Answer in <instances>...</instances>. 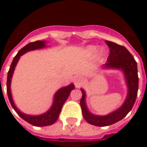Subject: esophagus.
I'll return each instance as SVG.
<instances>
[{
	"mask_svg": "<svg viewBox=\"0 0 147 147\" xmlns=\"http://www.w3.org/2000/svg\"><path fill=\"white\" fill-rule=\"evenodd\" d=\"M83 83V78L81 76H76L75 77V80H74V83L76 87H80V85Z\"/></svg>",
	"mask_w": 147,
	"mask_h": 147,
	"instance_id": "esophagus-1",
	"label": "esophagus"
}]
</instances>
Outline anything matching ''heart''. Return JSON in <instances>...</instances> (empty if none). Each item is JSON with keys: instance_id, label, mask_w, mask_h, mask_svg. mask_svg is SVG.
<instances>
[{"instance_id": "heart-1", "label": "heart", "mask_w": 147, "mask_h": 147, "mask_svg": "<svg viewBox=\"0 0 147 147\" xmlns=\"http://www.w3.org/2000/svg\"><path fill=\"white\" fill-rule=\"evenodd\" d=\"M97 49H98V47L96 45H87L85 49H84V54L87 57H90L94 56V54L97 52ZM105 54V51L104 49H100L98 51V53H97V57L98 59H102Z\"/></svg>"}]
</instances>
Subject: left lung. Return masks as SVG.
<instances>
[{"label": "left lung", "instance_id": "1", "mask_svg": "<svg viewBox=\"0 0 147 147\" xmlns=\"http://www.w3.org/2000/svg\"><path fill=\"white\" fill-rule=\"evenodd\" d=\"M105 42L110 49V53L103 67L122 71L124 74L128 91L125 101L120 108L108 115L98 116L91 113L88 110L86 104V93L84 90L81 89L83 96L80 100V105L83 117L89 123L98 127H105L113 124L126 117L136 102L139 88L137 63L132 55L124 46L109 41H105Z\"/></svg>", "mask_w": 147, "mask_h": 147}]
</instances>
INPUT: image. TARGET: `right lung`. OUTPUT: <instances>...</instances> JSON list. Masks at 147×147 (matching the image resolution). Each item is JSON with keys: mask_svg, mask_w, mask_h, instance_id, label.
Returning <instances> with one entry per match:
<instances>
[{"mask_svg": "<svg viewBox=\"0 0 147 147\" xmlns=\"http://www.w3.org/2000/svg\"><path fill=\"white\" fill-rule=\"evenodd\" d=\"M45 41H36V42H30L27 45H25L24 48H22L18 52V53L16 55V57L13 59V61L11 62V66L9 68V71L8 72V78H7V94H8V99L9 102L11 103L12 108L14 109V110L17 113V114L20 117L26 120L30 124H32L34 126L38 127H43L51 125L53 123H55L57 120L60 113H61L62 106L64 105V103L66 102V100L68 98V96L70 94L71 91L75 88L73 83H71L68 86H64L60 90H58L56 92L53 97V105L50 107L47 112H45V113L41 114V115H37V116H32V115H28L22 113L19 110L16 106L14 104V102L12 100V96L11 93V81L12 78V75L14 72L15 67L17 64L18 61L20 60V58L22 55L26 53L27 52L31 51V50H35L38 49L45 48Z\"/></svg>", "mask_w": 147, "mask_h": 147, "instance_id": "right-lung-1", "label": "right lung"}]
</instances>
